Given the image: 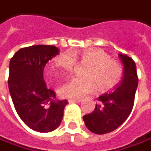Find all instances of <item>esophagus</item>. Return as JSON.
Listing matches in <instances>:
<instances>
[{
    "instance_id": "obj_1",
    "label": "esophagus",
    "mask_w": 151,
    "mask_h": 151,
    "mask_svg": "<svg viewBox=\"0 0 151 151\" xmlns=\"http://www.w3.org/2000/svg\"><path fill=\"white\" fill-rule=\"evenodd\" d=\"M68 101L69 103H73V102H77V103H79V102H81V99H68Z\"/></svg>"
}]
</instances>
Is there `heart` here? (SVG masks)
<instances>
[{
	"instance_id": "heart-1",
	"label": "heart",
	"mask_w": 151,
	"mask_h": 151,
	"mask_svg": "<svg viewBox=\"0 0 151 151\" xmlns=\"http://www.w3.org/2000/svg\"><path fill=\"white\" fill-rule=\"evenodd\" d=\"M77 60L87 64L83 70L85 77H74L60 88L62 96L69 99H80L92 93L95 83L101 90L115 87L123 77V68L116 60L100 49L85 50L82 52L68 51L59 55L55 60V67L63 73H71Z\"/></svg>"
}]
</instances>
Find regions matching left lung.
Returning <instances> with one entry per match:
<instances>
[{
    "label": "left lung",
    "mask_w": 151,
    "mask_h": 151,
    "mask_svg": "<svg viewBox=\"0 0 151 151\" xmlns=\"http://www.w3.org/2000/svg\"><path fill=\"white\" fill-rule=\"evenodd\" d=\"M123 64V77L115 90L99 96L95 110L83 119L89 131L96 134H107L122 125L132 111L139 78L134 61L119 54Z\"/></svg>",
    "instance_id": "1"
}]
</instances>
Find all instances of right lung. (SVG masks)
<instances>
[{
  "mask_svg": "<svg viewBox=\"0 0 151 151\" xmlns=\"http://www.w3.org/2000/svg\"><path fill=\"white\" fill-rule=\"evenodd\" d=\"M58 54L54 45H38L22 48L11 58L8 88L14 107L29 128L40 133L59 127L68 104L56 100L43 77L46 63Z\"/></svg>",
  "mask_w": 151,
  "mask_h": 151,
  "instance_id": "obj_1",
  "label": "right lung"
}]
</instances>
